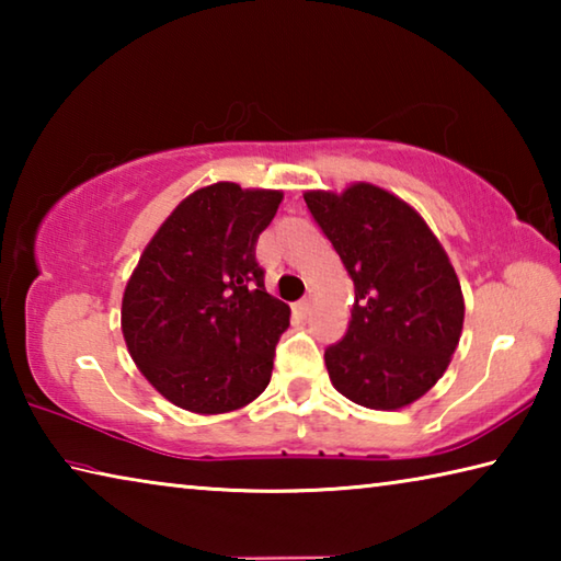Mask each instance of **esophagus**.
I'll list each match as a JSON object with an SVG mask.
<instances>
[{
    "label": "esophagus",
    "mask_w": 561,
    "mask_h": 561,
    "mask_svg": "<svg viewBox=\"0 0 561 561\" xmlns=\"http://www.w3.org/2000/svg\"><path fill=\"white\" fill-rule=\"evenodd\" d=\"M309 309H311V299L309 297H304L301 301L294 304V314H297V317H307Z\"/></svg>",
    "instance_id": "obj_1"
}]
</instances>
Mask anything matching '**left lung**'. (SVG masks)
I'll list each match as a JSON object with an SVG mask.
<instances>
[{"mask_svg":"<svg viewBox=\"0 0 561 561\" xmlns=\"http://www.w3.org/2000/svg\"><path fill=\"white\" fill-rule=\"evenodd\" d=\"M304 201L354 282L346 336L324 351L331 383L374 411L411 405L438 383L462 334L448 254L411 205L378 185L307 190Z\"/></svg>","mask_w":561,"mask_h":561,"instance_id":"8db88e82","label":"left lung"}]
</instances>
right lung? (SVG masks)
Wrapping results in <instances>:
<instances>
[{
  "label": "right lung",
  "mask_w": 561,
  "mask_h": 561,
  "mask_svg": "<svg viewBox=\"0 0 561 561\" xmlns=\"http://www.w3.org/2000/svg\"><path fill=\"white\" fill-rule=\"evenodd\" d=\"M282 190L215 183L190 193L146 244L123 291L121 329L150 386L217 415L267 388L289 307L264 289L254 247Z\"/></svg>",
  "instance_id": "1"
}]
</instances>
